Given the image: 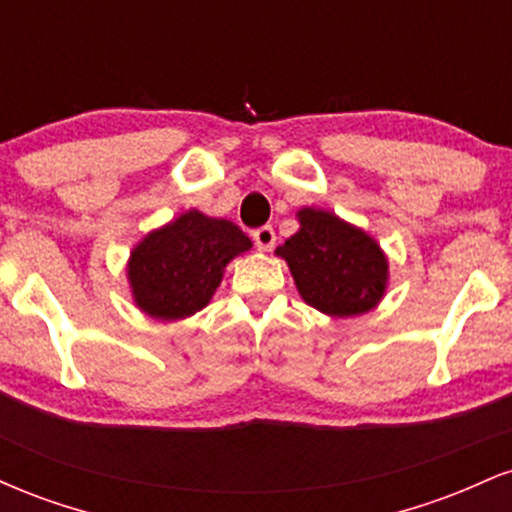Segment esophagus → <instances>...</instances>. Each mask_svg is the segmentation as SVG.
<instances>
[{
    "instance_id": "esophagus-1",
    "label": "esophagus",
    "mask_w": 512,
    "mask_h": 512,
    "mask_svg": "<svg viewBox=\"0 0 512 512\" xmlns=\"http://www.w3.org/2000/svg\"><path fill=\"white\" fill-rule=\"evenodd\" d=\"M252 240H255V248L262 250V252H269L274 248L276 243V233L272 226H262L257 228V231H252Z\"/></svg>"
}]
</instances>
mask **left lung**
I'll use <instances>...</instances> for the list:
<instances>
[{"mask_svg": "<svg viewBox=\"0 0 512 512\" xmlns=\"http://www.w3.org/2000/svg\"><path fill=\"white\" fill-rule=\"evenodd\" d=\"M301 228L276 248L308 305L332 317L363 315L385 296L387 257L361 228L332 211L305 207Z\"/></svg>", "mask_w": 512, "mask_h": 512, "instance_id": "left-lung-1", "label": "left lung"}]
</instances>
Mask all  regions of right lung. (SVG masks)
<instances>
[{
	"label": "right lung",
	"instance_id": "right-lung-1",
	"mask_svg": "<svg viewBox=\"0 0 512 512\" xmlns=\"http://www.w3.org/2000/svg\"><path fill=\"white\" fill-rule=\"evenodd\" d=\"M252 240L233 221L190 209L132 250L127 279L134 303L156 320L195 315L219 289L223 269Z\"/></svg>",
	"mask_w": 512,
	"mask_h": 512
}]
</instances>
